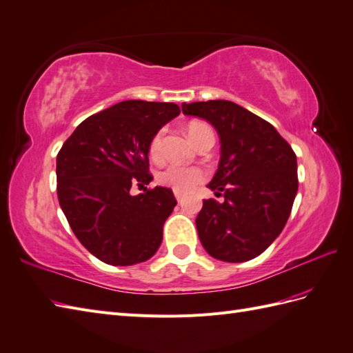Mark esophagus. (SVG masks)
<instances>
[{
    "instance_id": "1",
    "label": "esophagus",
    "mask_w": 353,
    "mask_h": 353,
    "mask_svg": "<svg viewBox=\"0 0 353 353\" xmlns=\"http://www.w3.org/2000/svg\"><path fill=\"white\" fill-rule=\"evenodd\" d=\"M175 199L178 200V203H181V202H183V199H184V196H183V194H181V193H176V192H175Z\"/></svg>"
}]
</instances>
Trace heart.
I'll return each instance as SVG.
<instances>
[{"label": "heart", "mask_w": 353, "mask_h": 353, "mask_svg": "<svg viewBox=\"0 0 353 353\" xmlns=\"http://www.w3.org/2000/svg\"><path fill=\"white\" fill-rule=\"evenodd\" d=\"M211 130L208 125L202 121L190 123L187 133L194 144L205 132ZM150 157L153 160H160L163 157V130H159L150 142L148 148ZM205 179V172L196 166H183V165H169L163 170H160L157 181L165 187L172 188L176 193H188L194 190Z\"/></svg>", "instance_id": "obj_1"}]
</instances>
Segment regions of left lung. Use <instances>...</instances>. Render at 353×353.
I'll return each mask as SVG.
<instances>
[{
  "instance_id": "obj_1",
  "label": "left lung",
  "mask_w": 353,
  "mask_h": 353,
  "mask_svg": "<svg viewBox=\"0 0 353 353\" xmlns=\"http://www.w3.org/2000/svg\"><path fill=\"white\" fill-rule=\"evenodd\" d=\"M185 116L211 123L221 157L208 187L224 202L203 200L196 218L199 239L216 260L243 263L281 234L299 190L297 157L269 121L232 101L183 103Z\"/></svg>"
}]
</instances>
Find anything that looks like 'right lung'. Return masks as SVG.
<instances>
[{"label": "right lung", "mask_w": 353, "mask_h": 353, "mask_svg": "<svg viewBox=\"0 0 353 353\" xmlns=\"http://www.w3.org/2000/svg\"><path fill=\"white\" fill-rule=\"evenodd\" d=\"M174 102L123 101L88 117L63 142L56 159L59 205L81 245L101 261H147L163 239L176 205L172 190L147 185L148 148L156 133L179 114Z\"/></svg>", "instance_id": "right-lung-1"}]
</instances>
